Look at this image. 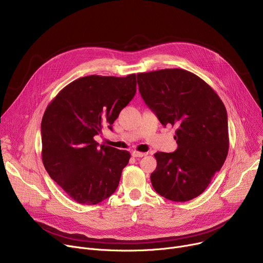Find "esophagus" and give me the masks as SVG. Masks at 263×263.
Here are the masks:
<instances>
[{
  "instance_id": "obj_1",
  "label": "esophagus",
  "mask_w": 263,
  "mask_h": 263,
  "mask_svg": "<svg viewBox=\"0 0 263 263\" xmlns=\"http://www.w3.org/2000/svg\"><path fill=\"white\" fill-rule=\"evenodd\" d=\"M148 153H145V152H138V151H133L132 152V156L134 157H143V156H146Z\"/></svg>"
}]
</instances>
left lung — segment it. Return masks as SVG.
Returning <instances> with one entry per match:
<instances>
[{
  "label": "left lung",
  "mask_w": 263,
  "mask_h": 263,
  "mask_svg": "<svg viewBox=\"0 0 263 263\" xmlns=\"http://www.w3.org/2000/svg\"><path fill=\"white\" fill-rule=\"evenodd\" d=\"M147 106L163 126L178 129V149L154 154L151 173L157 194L186 202L200 196L223 166L229 153V125L224 103L203 79L182 68H165L137 74Z\"/></svg>",
  "instance_id": "obj_1"
}]
</instances>
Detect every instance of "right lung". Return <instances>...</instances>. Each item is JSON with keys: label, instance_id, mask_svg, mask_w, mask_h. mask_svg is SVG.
<instances>
[{"label": "right lung", "instance_id": "right-lung-1", "mask_svg": "<svg viewBox=\"0 0 263 263\" xmlns=\"http://www.w3.org/2000/svg\"><path fill=\"white\" fill-rule=\"evenodd\" d=\"M135 93V74L91 75L67 84L47 106L41 122L43 165L77 203L98 204L115 192L130 153L99 148L94 136L106 126L112 130Z\"/></svg>", "mask_w": 263, "mask_h": 263}]
</instances>
